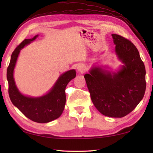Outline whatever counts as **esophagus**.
<instances>
[{
  "label": "esophagus",
  "instance_id": "esophagus-1",
  "mask_svg": "<svg viewBox=\"0 0 153 153\" xmlns=\"http://www.w3.org/2000/svg\"><path fill=\"white\" fill-rule=\"evenodd\" d=\"M77 70H78V71H80V72H84L85 71V67L83 65H79L78 66H77Z\"/></svg>",
  "mask_w": 153,
  "mask_h": 153
}]
</instances>
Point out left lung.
<instances>
[{
  "mask_svg": "<svg viewBox=\"0 0 153 153\" xmlns=\"http://www.w3.org/2000/svg\"><path fill=\"white\" fill-rule=\"evenodd\" d=\"M115 53L124 65L117 73L92 67L84 75L90 97L102 115L123 117L131 112L143 98L146 70L139 52L130 40L112 34Z\"/></svg>",
  "mask_w": 153,
  "mask_h": 153,
  "instance_id": "1",
  "label": "left lung"
}]
</instances>
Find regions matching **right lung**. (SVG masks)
<instances>
[{"label":"right lung","mask_w":153,"mask_h":153,"mask_svg":"<svg viewBox=\"0 0 153 153\" xmlns=\"http://www.w3.org/2000/svg\"><path fill=\"white\" fill-rule=\"evenodd\" d=\"M37 37L38 35L31 39L24 40L13 52L7 68V77L9 83V95L13 104L28 119L43 123L50 122L61 116L66 102L65 88L76 77V73L74 69H71L62 74L49 92L42 97L33 98L21 94L13 78L15 63L20 51Z\"/></svg>","instance_id":"obj_1"}]
</instances>
